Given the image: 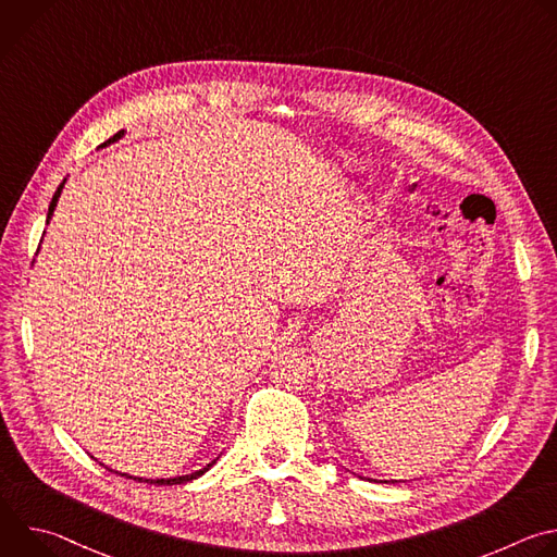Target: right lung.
Listing matches in <instances>:
<instances>
[{
	"instance_id": "1",
	"label": "right lung",
	"mask_w": 557,
	"mask_h": 557,
	"mask_svg": "<svg viewBox=\"0 0 557 557\" xmlns=\"http://www.w3.org/2000/svg\"><path fill=\"white\" fill-rule=\"evenodd\" d=\"M123 136V129L119 132V134H114L108 143H112V140H116V138H121ZM61 189H63V183L57 187V191H54V196H52V200H50V207H48V220H50V215H52V211H54V207H57V200H59V196H61ZM215 460H211L207 467H202L200 471H194V473H187V475H176V479H158V481H151V479H134V475H127V473H121V475H127V479H134V481H138V483H149V485H183V483H189V481H194V479H198V475H202L205 471H209V467L213 465ZM119 473V471H116Z\"/></svg>"
}]
</instances>
